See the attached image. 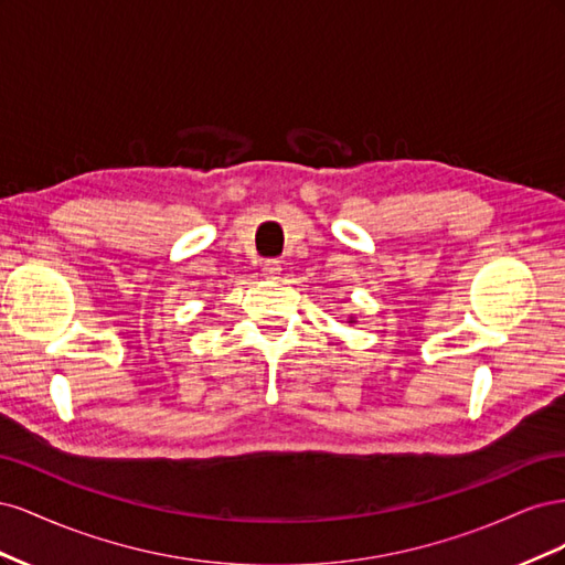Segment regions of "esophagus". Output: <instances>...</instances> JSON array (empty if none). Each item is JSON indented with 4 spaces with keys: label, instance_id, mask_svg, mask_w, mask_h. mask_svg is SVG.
<instances>
[{
    "label": "esophagus",
    "instance_id": "34e87169",
    "mask_svg": "<svg viewBox=\"0 0 565 565\" xmlns=\"http://www.w3.org/2000/svg\"><path fill=\"white\" fill-rule=\"evenodd\" d=\"M280 262H276V259H266V262H262V276H266V278H276V276H280Z\"/></svg>",
    "mask_w": 565,
    "mask_h": 565
}]
</instances>
